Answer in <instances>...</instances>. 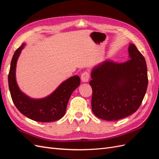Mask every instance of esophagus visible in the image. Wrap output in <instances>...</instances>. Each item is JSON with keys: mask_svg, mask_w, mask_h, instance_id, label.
Returning <instances> with one entry per match:
<instances>
[{"mask_svg": "<svg viewBox=\"0 0 159 159\" xmlns=\"http://www.w3.org/2000/svg\"><path fill=\"white\" fill-rule=\"evenodd\" d=\"M89 79V74L88 71H84L81 75V80L82 82H88Z\"/></svg>", "mask_w": 159, "mask_h": 159, "instance_id": "esophagus-1", "label": "esophagus"}]
</instances>
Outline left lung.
Here are the masks:
<instances>
[{"instance_id": "obj_1", "label": "left lung", "mask_w": 159, "mask_h": 159, "mask_svg": "<svg viewBox=\"0 0 159 159\" xmlns=\"http://www.w3.org/2000/svg\"><path fill=\"white\" fill-rule=\"evenodd\" d=\"M128 51L129 60H105L91 71V108L102 119L116 121L129 116L139 109L145 97L148 85L145 59L133 44Z\"/></svg>"}]
</instances>
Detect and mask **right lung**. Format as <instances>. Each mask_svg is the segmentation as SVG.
<instances>
[{
  "label": "right lung",
  "mask_w": 159,
  "mask_h": 159,
  "mask_svg": "<svg viewBox=\"0 0 159 159\" xmlns=\"http://www.w3.org/2000/svg\"><path fill=\"white\" fill-rule=\"evenodd\" d=\"M25 45L22 44L15 51L11 63L8 80L12 102L19 111L34 121H57L65 115L70 96L80 84V77L74 75L66 80L46 98L36 99L28 97L19 89L15 75L16 62Z\"/></svg>",
  "instance_id": "right-lung-1"
}]
</instances>
